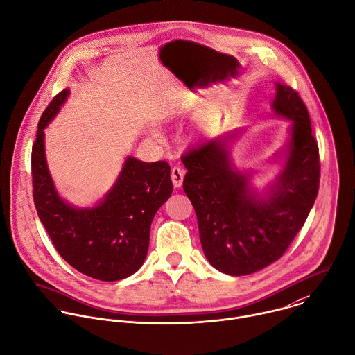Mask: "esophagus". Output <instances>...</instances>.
I'll return each instance as SVG.
<instances>
[{"mask_svg": "<svg viewBox=\"0 0 355 355\" xmlns=\"http://www.w3.org/2000/svg\"><path fill=\"white\" fill-rule=\"evenodd\" d=\"M184 175H186V171L179 168V166H175L172 168V172H171V178H172V183L175 187H180L182 183H183V179H184Z\"/></svg>", "mask_w": 355, "mask_h": 355, "instance_id": "obj_1", "label": "esophagus"}]
</instances>
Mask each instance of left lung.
Segmentation results:
<instances>
[{"label": "left lung", "mask_w": 355, "mask_h": 355, "mask_svg": "<svg viewBox=\"0 0 355 355\" xmlns=\"http://www.w3.org/2000/svg\"><path fill=\"white\" fill-rule=\"evenodd\" d=\"M272 111L291 122L288 141L272 161H283L263 191L251 184L255 171H240L232 161L230 141L240 130L205 139L182 162L183 190L198 222L208 262L230 276L250 275L277 261L304 222L319 189V151L308 110L298 93L275 82Z\"/></svg>", "instance_id": "obj_1"}]
</instances>
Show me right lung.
Here are the masks:
<instances>
[{"label":"right lung","mask_w":355,"mask_h":355,"mask_svg":"<svg viewBox=\"0 0 355 355\" xmlns=\"http://www.w3.org/2000/svg\"><path fill=\"white\" fill-rule=\"evenodd\" d=\"M69 89L54 97L42 115L32 150L33 198L58 254L79 272L98 280L129 277L143 265L151 222L172 194L171 166L128 157L108 193L93 207L65 201L50 175L44 129L65 104Z\"/></svg>","instance_id":"right-lung-1"}]
</instances>
